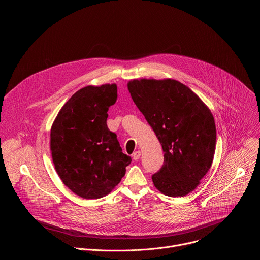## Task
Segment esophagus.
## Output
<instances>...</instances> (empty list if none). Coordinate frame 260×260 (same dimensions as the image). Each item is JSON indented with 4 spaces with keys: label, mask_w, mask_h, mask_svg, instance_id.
<instances>
[{
    "label": "esophagus",
    "mask_w": 260,
    "mask_h": 260,
    "mask_svg": "<svg viewBox=\"0 0 260 260\" xmlns=\"http://www.w3.org/2000/svg\"><path fill=\"white\" fill-rule=\"evenodd\" d=\"M140 156H141V151H140V150L135 151L134 154H133V158H134L135 160H138V159L140 158Z\"/></svg>",
    "instance_id": "obj_1"
}]
</instances>
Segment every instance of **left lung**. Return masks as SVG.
<instances>
[{"mask_svg": "<svg viewBox=\"0 0 260 260\" xmlns=\"http://www.w3.org/2000/svg\"><path fill=\"white\" fill-rule=\"evenodd\" d=\"M127 88L162 146L165 159L152 176L154 186L168 197L187 196L213 162L216 126L210 109L174 79H134Z\"/></svg>", "mask_w": 260, "mask_h": 260, "instance_id": "left-lung-1", "label": "left lung"}]
</instances>
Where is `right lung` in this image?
Returning <instances> with one entry per match:
<instances>
[{
	"mask_svg": "<svg viewBox=\"0 0 260 260\" xmlns=\"http://www.w3.org/2000/svg\"><path fill=\"white\" fill-rule=\"evenodd\" d=\"M117 100V85H88L62 106L50 131L55 171L74 193L87 200L112 191L125 175L131 156L107 126L108 110Z\"/></svg>",
	"mask_w": 260,
	"mask_h": 260,
	"instance_id": "right-lung-1",
	"label": "right lung"
}]
</instances>
